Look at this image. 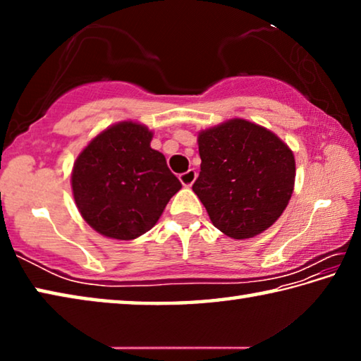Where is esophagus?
Segmentation results:
<instances>
[{"label":"esophagus","mask_w":361,"mask_h":361,"mask_svg":"<svg viewBox=\"0 0 361 361\" xmlns=\"http://www.w3.org/2000/svg\"><path fill=\"white\" fill-rule=\"evenodd\" d=\"M195 178H197V172H195L194 169L188 170V172H185V173H181V175H180V181H181V185H183V186H186V188L192 186V183L195 181Z\"/></svg>","instance_id":"34e87169"}]
</instances>
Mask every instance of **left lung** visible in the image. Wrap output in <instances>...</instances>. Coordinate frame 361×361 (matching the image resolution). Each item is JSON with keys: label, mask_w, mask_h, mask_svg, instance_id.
<instances>
[{"label": "left lung", "mask_w": 361, "mask_h": 361, "mask_svg": "<svg viewBox=\"0 0 361 361\" xmlns=\"http://www.w3.org/2000/svg\"><path fill=\"white\" fill-rule=\"evenodd\" d=\"M199 178L192 185L215 228L252 239L277 221L295 188L293 151L276 133L234 118L199 132Z\"/></svg>", "instance_id": "1"}]
</instances>
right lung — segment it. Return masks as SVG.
<instances>
[{
  "label": "right lung",
  "mask_w": 361,
  "mask_h": 361,
  "mask_svg": "<svg viewBox=\"0 0 361 361\" xmlns=\"http://www.w3.org/2000/svg\"><path fill=\"white\" fill-rule=\"evenodd\" d=\"M151 140L146 126L122 121L90 140L75 161L71 189L78 210L108 239L143 235L181 189Z\"/></svg>",
  "instance_id": "add662e5"
}]
</instances>
